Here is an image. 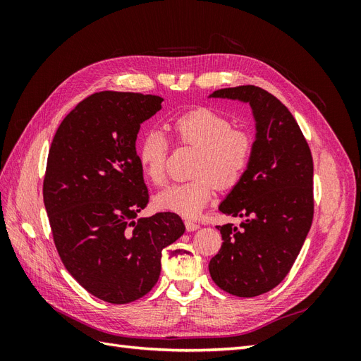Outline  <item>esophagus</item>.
I'll use <instances>...</instances> for the list:
<instances>
[{"label":"esophagus","mask_w":361,"mask_h":361,"mask_svg":"<svg viewBox=\"0 0 361 361\" xmlns=\"http://www.w3.org/2000/svg\"><path fill=\"white\" fill-rule=\"evenodd\" d=\"M185 227H187L188 232H194V231H197V228H200V224L194 223L191 220H187V221H185Z\"/></svg>","instance_id":"1"}]
</instances>
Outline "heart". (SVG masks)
<instances>
[{
	"mask_svg": "<svg viewBox=\"0 0 361 361\" xmlns=\"http://www.w3.org/2000/svg\"><path fill=\"white\" fill-rule=\"evenodd\" d=\"M171 129L179 143L197 149L194 179L170 185L155 195L161 211L195 218L211 202L215 187L233 188L241 182L253 158V138L243 129L232 128L226 117L209 108H194L173 120ZM169 140L158 129H149L137 147V159L145 178L155 185L166 180Z\"/></svg>",
	"mask_w": 361,
	"mask_h": 361,
	"instance_id": "obj_1",
	"label": "heart"
}]
</instances>
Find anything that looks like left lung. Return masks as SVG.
I'll return each instance as SVG.
<instances>
[{
	"label": "left lung",
	"instance_id": "left-lung-1",
	"mask_svg": "<svg viewBox=\"0 0 361 361\" xmlns=\"http://www.w3.org/2000/svg\"><path fill=\"white\" fill-rule=\"evenodd\" d=\"M209 97L241 101L256 122L253 158L218 209L241 216V228L216 226L223 245L209 262L218 288L257 297L288 276L313 220V159L290 111L256 85L215 90Z\"/></svg>",
	"mask_w": 361,
	"mask_h": 361
}]
</instances>
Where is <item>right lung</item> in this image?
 I'll list each match as a JSON object with an SVG mask.
<instances>
[{
	"instance_id": "1",
	"label": "right lung",
	"mask_w": 361,
	"mask_h": 361,
	"mask_svg": "<svg viewBox=\"0 0 361 361\" xmlns=\"http://www.w3.org/2000/svg\"><path fill=\"white\" fill-rule=\"evenodd\" d=\"M162 101L94 93L64 117L49 149L43 202L54 243L69 274L111 304L145 297L159 279L162 248L185 232L174 212L135 220L149 202L137 134Z\"/></svg>"
}]
</instances>
